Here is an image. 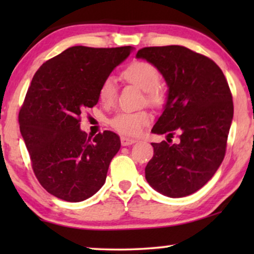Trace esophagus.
Returning <instances> with one entry per match:
<instances>
[{
	"label": "esophagus",
	"mask_w": 254,
	"mask_h": 254,
	"mask_svg": "<svg viewBox=\"0 0 254 254\" xmlns=\"http://www.w3.org/2000/svg\"><path fill=\"white\" fill-rule=\"evenodd\" d=\"M121 141V144L124 145V147H127V145H130V144H134L136 140H134V138H129V137H126V136H121L120 138Z\"/></svg>",
	"instance_id": "esophagus-1"
}]
</instances>
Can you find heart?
<instances>
[{"instance_id":"1","label":"heart","mask_w":254,"mask_h":254,"mask_svg":"<svg viewBox=\"0 0 254 254\" xmlns=\"http://www.w3.org/2000/svg\"><path fill=\"white\" fill-rule=\"evenodd\" d=\"M124 79L135 84L147 93V98L152 104L163 102L164 92L158 84L161 74L156 65L147 61H136L128 65L121 72ZM117 83L112 77L104 78L98 88V98L104 105H111L117 98ZM150 121L147 112H120L110 120V125L120 134L136 136Z\"/></svg>"}]
</instances>
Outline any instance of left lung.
<instances>
[{"label": "left lung", "instance_id": "left-lung-1", "mask_svg": "<svg viewBox=\"0 0 254 254\" xmlns=\"http://www.w3.org/2000/svg\"><path fill=\"white\" fill-rule=\"evenodd\" d=\"M157 67L168 85L164 111L152 127L168 141L151 143L154 156L145 166L152 189L183 197L203 187L220 168L234 118V103L220 67L209 58L172 45L137 52ZM179 140L173 144V135Z\"/></svg>", "mask_w": 254, "mask_h": 254}]
</instances>
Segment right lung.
Returning a JSON list of instances; mask_svg holds the SVG:
<instances>
[{
	"mask_svg": "<svg viewBox=\"0 0 254 254\" xmlns=\"http://www.w3.org/2000/svg\"><path fill=\"white\" fill-rule=\"evenodd\" d=\"M133 47L74 46L34 74L19 111V129L41 186L69 202L102 189L120 137L111 130L88 137L81 113L98 103V88Z\"/></svg>",
	"mask_w": 254,
	"mask_h": 254,
	"instance_id": "1",
	"label": "right lung"
}]
</instances>
